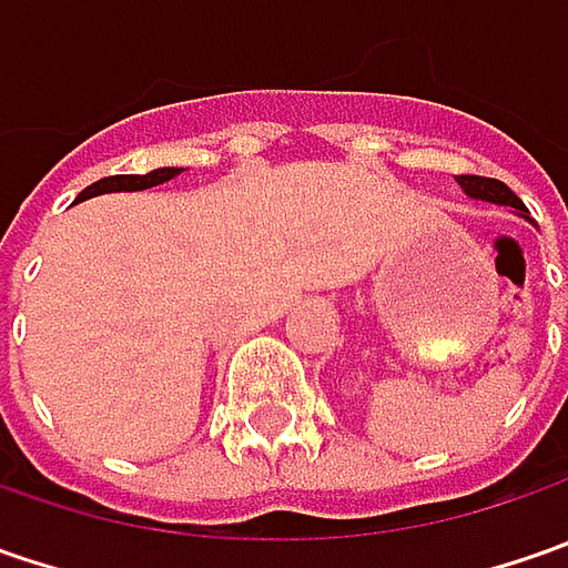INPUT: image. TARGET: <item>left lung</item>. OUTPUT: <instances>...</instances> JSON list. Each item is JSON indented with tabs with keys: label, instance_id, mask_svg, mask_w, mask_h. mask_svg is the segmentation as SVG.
<instances>
[{
	"label": "left lung",
	"instance_id": "obj_1",
	"mask_svg": "<svg viewBox=\"0 0 568 568\" xmlns=\"http://www.w3.org/2000/svg\"><path fill=\"white\" fill-rule=\"evenodd\" d=\"M458 183H462V189L468 192L470 199H484V202H496V205H509L515 207V211H521V214H528L525 202H521L506 183H499V180L465 173V176H458Z\"/></svg>",
	"mask_w": 568,
	"mask_h": 568
}]
</instances>
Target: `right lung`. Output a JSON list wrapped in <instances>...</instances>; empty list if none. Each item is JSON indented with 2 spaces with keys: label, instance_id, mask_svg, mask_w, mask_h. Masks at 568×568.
I'll list each match as a JSON object with an SVG mask.
<instances>
[{
  "label": "right lung",
  "instance_id": "obj_1",
  "mask_svg": "<svg viewBox=\"0 0 568 568\" xmlns=\"http://www.w3.org/2000/svg\"><path fill=\"white\" fill-rule=\"evenodd\" d=\"M176 173H180L176 166H161V170H151V173H144V176H135V173L103 176V180H98V183H91V186L84 189V192L78 195V202L94 199V195H103V192H139V189L161 186V183H166V180H173Z\"/></svg>",
  "mask_w": 568,
  "mask_h": 568
}]
</instances>
